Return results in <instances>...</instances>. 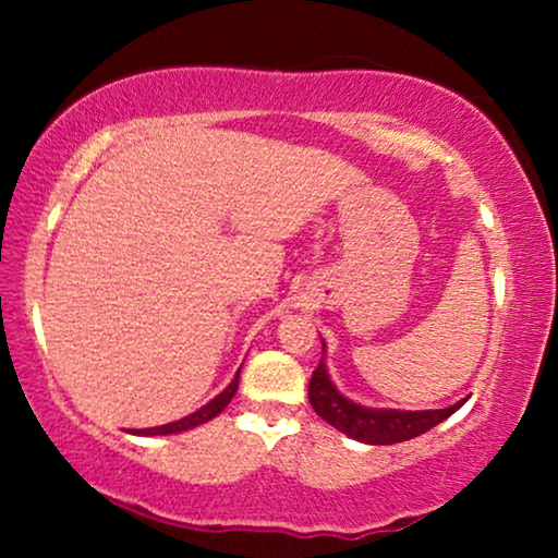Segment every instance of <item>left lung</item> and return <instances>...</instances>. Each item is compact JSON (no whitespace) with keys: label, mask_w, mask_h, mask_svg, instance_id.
Returning <instances> with one entry per match:
<instances>
[{"label":"left lung","mask_w":558,"mask_h":558,"mask_svg":"<svg viewBox=\"0 0 558 558\" xmlns=\"http://www.w3.org/2000/svg\"><path fill=\"white\" fill-rule=\"evenodd\" d=\"M464 401L468 399L457 401L454 407L426 411L361 407V403L345 399L335 388L330 376H327L325 361H319L310 380V403L317 411V416H323L327 424L345 434V437L365 441V445H396V441L414 439L452 416Z\"/></svg>","instance_id":"obj_1"}]
</instances>
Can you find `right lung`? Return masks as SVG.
<instances>
[{"label": "right lung", "mask_w": 558, "mask_h": 558, "mask_svg": "<svg viewBox=\"0 0 558 558\" xmlns=\"http://www.w3.org/2000/svg\"><path fill=\"white\" fill-rule=\"evenodd\" d=\"M241 373V368H239ZM239 373H235V378L228 384L226 391H220L216 399L205 403V407H201L197 411H193V414L182 416L178 418V422H170V424H162V426H151V429H134L132 434H144V437H157V434H180V432H187L193 429V426H201L205 422H210V418H216L220 411H223L228 403H231V399L235 396V391H239Z\"/></svg>", "instance_id": "1"}]
</instances>
